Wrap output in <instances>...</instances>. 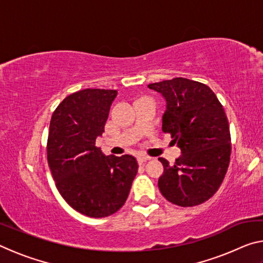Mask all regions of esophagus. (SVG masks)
Returning a JSON list of instances; mask_svg holds the SVG:
<instances>
[{
  "label": "esophagus",
  "instance_id": "esophagus-1",
  "mask_svg": "<svg viewBox=\"0 0 263 263\" xmlns=\"http://www.w3.org/2000/svg\"><path fill=\"white\" fill-rule=\"evenodd\" d=\"M149 159H151V158H149V157H146V155H140V157L137 158V161H138V163H139V164H142L144 162L148 161Z\"/></svg>",
  "mask_w": 263,
  "mask_h": 263
}]
</instances>
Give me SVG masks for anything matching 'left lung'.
Segmentation results:
<instances>
[{
  "label": "left lung",
  "instance_id": "left-lung-1",
  "mask_svg": "<svg viewBox=\"0 0 263 263\" xmlns=\"http://www.w3.org/2000/svg\"><path fill=\"white\" fill-rule=\"evenodd\" d=\"M166 100L162 131L171 133L180 158L174 166L159 158L163 174L159 189L179 206H195L215 195L224 180L231 155L228 117L206 84L184 78L151 83Z\"/></svg>",
  "mask_w": 263,
  "mask_h": 263
}]
</instances>
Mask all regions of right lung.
I'll use <instances>...</instances> for the list:
<instances>
[{"label":"right lung","instance_id":"right-lung-1","mask_svg":"<svg viewBox=\"0 0 263 263\" xmlns=\"http://www.w3.org/2000/svg\"><path fill=\"white\" fill-rule=\"evenodd\" d=\"M117 90L83 89L52 115L47 161L62 198L84 216L103 218L125 203L138 163L132 155H104L96 147Z\"/></svg>","mask_w":263,"mask_h":263}]
</instances>
